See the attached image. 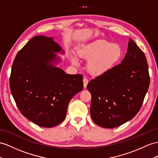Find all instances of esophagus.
<instances>
[{
	"label": "esophagus",
	"mask_w": 158,
	"mask_h": 158,
	"mask_svg": "<svg viewBox=\"0 0 158 158\" xmlns=\"http://www.w3.org/2000/svg\"><path fill=\"white\" fill-rule=\"evenodd\" d=\"M83 86H84V88H86V87H87V84H88V83H89L88 79H87L86 77H84L83 79Z\"/></svg>",
	"instance_id": "1"
}]
</instances>
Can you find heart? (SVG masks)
<instances>
[{
  "label": "heart",
  "instance_id": "1",
  "mask_svg": "<svg viewBox=\"0 0 158 158\" xmlns=\"http://www.w3.org/2000/svg\"><path fill=\"white\" fill-rule=\"evenodd\" d=\"M79 57L89 60L88 69L94 75H102L115 67L122 57V48L118 44L112 43L106 40L100 39L77 48ZM71 62L78 64V59L70 56Z\"/></svg>",
  "mask_w": 158,
  "mask_h": 158
}]
</instances>
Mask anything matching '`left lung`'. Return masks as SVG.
<instances>
[{
    "mask_svg": "<svg viewBox=\"0 0 158 158\" xmlns=\"http://www.w3.org/2000/svg\"><path fill=\"white\" fill-rule=\"evenodd\" d=\"M149 82L144 52L129 38L127 52L121 63L87 85L93 121L102 127L114 128L134 118L142 106Z\"/></svg>",
    "mask_w": 158,
    "mask_h": 158,
    "instance_id": "8db88e82",
    "label": "left lung"
}]
</instances>
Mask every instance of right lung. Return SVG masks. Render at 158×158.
Masks as SVG:
<instances>
[{"label": "right lung", "mask_w": 158, "mask_h": 158, "mask_svg": "<svg viewBox=\"0 0 158 158\" xmlns=\"http://www.w3.org/2000/svg\"><path fill=\"white\" fill-rule=\"evenodd\" d=\"M62 51L52 37L32 38L15 56L10 76V88L21 114L43 127L60 123L69 103L83 88V76L69 75L52 64ZM62 53H64L63 51Z\"/></svg>", "instance_id": "right-lung-1"}]
</instances>
